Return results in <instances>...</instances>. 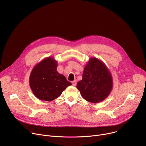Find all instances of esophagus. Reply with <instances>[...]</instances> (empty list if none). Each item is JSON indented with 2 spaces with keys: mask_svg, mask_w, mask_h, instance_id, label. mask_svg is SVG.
<instances>
[{
  "mask_svg": "<svg viewBox=\"0 0 146 146\" xmlns=\"http://www.w3.org/2000/svg\"><path fill=\"white\" fill-rule=\"evenodd\" d=\"M76 83H77V82H76V80H74V81L72 82V85L74 86H75L76 85Z\"/></svg>",
  "mask_w": 146,
  "mask_h": 146,
  "instance_id": "1",
  "label": "esophagus"
}]
</instances>
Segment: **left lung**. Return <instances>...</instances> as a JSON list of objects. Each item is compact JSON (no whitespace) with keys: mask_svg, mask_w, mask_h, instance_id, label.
<instances>
[{"mask_svg":"<svg viewBox=\"0 0 146 146\" xmlns=\"http://www.w3.org/2000/svg\"><path fill=\"white\" fill-rule=\"evenodd\" d=\"M112 86V74L109 69L102 61L92 57L85 66L82 80L76 87L86 101L98 103L109 96Z\"/></svg>","mask_w":146,"mask_h":146,"instance_id":"8db88e82","label":"left lung"}]
</instances>
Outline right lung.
<instances>
[{
	"mask_svg": "<svg viewBox=\"0 0 146 146\" xmlns=\"http://www.w3.org/2000/svg\"><path fill=\"white\" fill-rule=\"evenodd\" d=\"M57 61L52 57L42 60L33 68L29 76V85L40 100L51 101L57 98L66 88L72 85L65 76L57 71Z\"/></svg>",
	"mask_w": 146,
	"mask_h": 146,
	"instance_id": "add662e5",
	"label": "right lung"
}]
</instances>
